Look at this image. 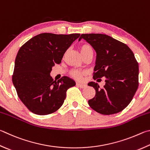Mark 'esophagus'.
<instances>
[{
  "label": "esophagus",
  "instance_id": "esophagus-1",
  "mask_svg": "<svg viewBox=\"0 0 150 150\" xmlns=\"http://www.w3.org/2000/svg\"><path fill=\"white\" fill-rule=\"evenodd\" d=\"M77 85L79 86V87H80V88H84V87H86V85L85 84H83V83H77Z\"/></svg>",
  "mask_w": 150,
  "mask_h": 150
}]
</instances>
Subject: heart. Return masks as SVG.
Returning <instances> with one entry per match:
<instances>
[{
    "label": "heart",
    "mask_w": 150,
    "mask_h": 150,
    "mask_svg": "<svg viewBox=\"0 0 150 150\" xmlns=\"http://www.w3.org/2000/svg\"><path fill=\"white\" fill-rule=\"evenodd\" d=\"M80 51L82 55H84V54H86L88 52H93L92 50V47L90 45L88 44H83L80 47ZM86 72L84 71H81L79 69H74L71 71V75L73 77H74L76 79H81V77L83 75H84Z\"/></svg>",
    "instance_id": "heart-1"
}]
</instances>
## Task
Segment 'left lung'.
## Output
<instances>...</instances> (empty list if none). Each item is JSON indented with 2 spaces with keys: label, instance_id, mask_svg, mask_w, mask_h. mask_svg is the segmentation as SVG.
<instances>
[{
  "label": "left lung",
  "instance_id": "obj_1",
  "mask_svg": "<svg viewBox=\"0 0 150 150\" xmlns=\"http://www.w3.org/2000/svg\"><path fill=\"white\" fill-rule=\"evenodd\" d=\"M81 39L96 52L93 79L105 78L103 88L95 82L88 84L96 91L88 105L102 115L120 112L132 101L139 84V68L134 54L127 45L104 34H82L79 40Z\"/></svg>",
  "mask_w": 150,
  "mask_h": 150
}]
</instances>
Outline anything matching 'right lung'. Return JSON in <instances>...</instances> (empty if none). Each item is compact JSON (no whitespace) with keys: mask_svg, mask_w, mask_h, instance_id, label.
Masks as SVG:
<instances>
[{"mask_svg":"<svg viewBox=\"0 0 150 150\" xmlns=\"http://www.w3.org/2000/svg\"><path fill=\"white\" fill-rule=\"evenodd\" d=\"M79 36V33H45L31 38L20 48L12 82L18 97L32 113L45 115L55 112L64 103L67 89L75 85L66 76L54 81L50 73Z\"/></svg>","mask_w":150,"mask_h":150,"instance_id":"1","label":"right lung"}]
</instances>
